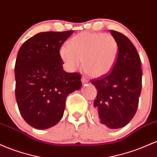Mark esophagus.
<instances>
[{"instance_id": "34e87169", "label": "esophagus", "mask_w": 157, "mask_h": 157, "mask_svg": "<svg viewBox=\"0 0 157 157\" xmlns=\"http://www.w3.org/2000/svg\"><path fill=\"white\" fill-rule=\"evenodd\" d=\"M82 83L83 84H86V83H88V79L86 78V77H84V76H83L82 78Z\"/></svg>"}]
</instances>
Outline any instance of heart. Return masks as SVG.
<instances>
[{
  "label": "heart",
  "mask_w": 157,
  "mask_h": 157,
  "mask_svg": "<svg viewBox=\"0 0 157 157\" xmlns=\"http://www.w3.org/2000/svg\"><path fill=\"white\" fill-rule=\"evenodd\" d=\"M60 56L70 71L82 65L91 77L98 78L110 73L119 56V44L110 34L82 32L60 49Z\"/></svg>",
  "instance_id": "obj_1"
}]
</instances>
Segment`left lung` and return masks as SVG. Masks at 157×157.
<instances>
[{"label":"left lung","instance_id":"left-lung-1","mask_svg":"<svg viewBox=\"0 0 157 157\" xmlns=\"http://www.w3.org/2000/svg\"><path fill=\"white\" fill-rule=\"evenodd\" d=\"M119 44L115 66L107 75L91 80L97 91L95 115L111 129L122 128L134 117L142 90V70L136 49L122 33L110 30Z\"/></svg>","mask_w":157,"mask_h":157}]
</instances>
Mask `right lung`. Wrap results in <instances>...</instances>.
<instances>
[{
  "instance_id": "1",
  "label": "right lung",
  "mask_w": 157,
  "mask_h": 157,
  "mask_svg": "<svg viewBox=\"0 0 157 157\" xmlns=\"http://www.w3.org/2000/svg\"><path fill=\"white\" fill-rule=\"evenodd\" d=\"M44 32L26 40L15 65V98L27 124L36 129L56 125L64 115L66 98L82 87V75L63 70L60 48L73 33Z\"/></svg>"
}]
</instances>
